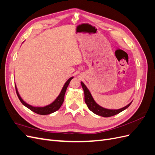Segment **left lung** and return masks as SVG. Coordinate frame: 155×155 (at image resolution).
<instances>
[{
	"instance_id": "8db88e82",
	"label": "left lung",
	"mask_w": 155,
	"mask_h": 155,
	"mask_svg": "<svg viewBox=\"0 0 155 155\" xmlns=\"http://www.w3.org/2000/svg\"><path fill=\"white\" fill-rule=\"evenodd\" d=\"M81 84L84 91V93H85V101L86 103V104L88 109L96 114H97L103 117H106V118L107 117L114 116L117 114L120 113V112H121V111L126 109L127 108L129 107V105L131 104V103H132L130 102V104H128L127 106L118 110H111V109H105V108H103L99 105H97L95 102V101L94 100L90 91H88V89L85 86V84H84L83 82H81Z\"/></svg>"
}]
</instances>
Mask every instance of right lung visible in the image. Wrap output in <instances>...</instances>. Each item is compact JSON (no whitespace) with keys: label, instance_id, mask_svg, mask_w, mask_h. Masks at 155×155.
<instances>
[{"label":"right lung","instance_id":"obj_1","mask_svg":"<svg viewBox=\"0 0 155 155\" xmlns=\"http://www.w3.org/2000/svg\"><path fill=\"white\" fill-rule=\"evenodd\" d=\"M73 78V77L69 78L67 81L64 83V85L63 86L61 91V93L59 94V95L58 96V97L56 98L55 100L51 103V104L46 105L45 107H33L29 104H26V102H25L22 100V98L21 97L19 94H18L17 89L15 85V89H16V92L17 96L18 97V99L21 101V102L22 104L24 105L25 106H26L27 108H28L29 109H30L31 111L35 112V113L38 114H41V115H46V114H50L51 113H53V112H55L56 110H59V108L61 107V106L62 105L64 101V94L65 92L67 91V88L69 85V83L71 81V79Z\"/></svg>","mask_w":155,"mask_h":155}]
</instances>
